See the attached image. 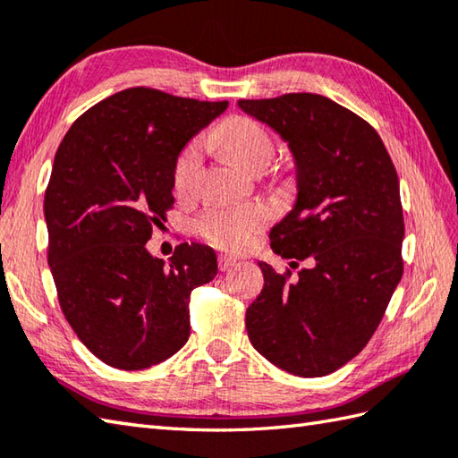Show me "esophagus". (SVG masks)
I'll return each instance as SVG.
<instances>
[{"label":"esophagus","mask_w":458,"mask_h":458,"mask_svg":"<svg viewBox=\"0 0 458 458\" xmlns=\"http://www.w3.org/2000/svg\"><path fill=\"white\" fill-rule=\"evenodd\" d=\"M236 264H238V258H232V256H226V254L218 256V267H220V271H226L230 267H234Z\"/></svg>","instance_id":"34e87169"}]
</instances>
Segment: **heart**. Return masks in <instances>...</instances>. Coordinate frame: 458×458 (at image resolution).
Listing matches in <instances>:
<instances>
[{
    "label": "heart",
    "instance_id": "b5f03b06",
    "mask_svg": "<svg viewBox=\"0 0 458 458\" xmlns=\"http://www.w3.org/2000/svg\"><path fill=\"white\" fill-rule=\"evenodd\" d=\"M228 157L248 171L266 169L276 155V143L264 125L244 115L224 120L214 133ZM202 161V141L192 140L184 148L173 169V182L179 192H187L197 179ZM269 220V210L259 204L242 208H212L204 212L197 228L204 240L222 250H246Z\"/></svg>",
    "mask_w": 458,
    "mask_h": 458
}]
</instances>
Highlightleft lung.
I'll use <instances>...</instances> for the list:
<instances>
[{
	"label": "left lung",
	"mask_w": 458,
	"mask_h": 458,
	"mask_svg": "<svg viewBox=\"0 0 458 458\" xmlns=\"http://www.w3.org/2000/svg\"><path fill=\"white\" fill-rule=\"evenodd\" d=\"M287 143L295 202L269 232L281 258L310 259L297 279L266 261L246 310L250 343L301 377L333 374L362 350L403 274L400 181L376 130L318 94L240 100ZM291 274V271H289Z\"/></svg>",
	"instance_id": "left-lung-1"
}]
</instances>
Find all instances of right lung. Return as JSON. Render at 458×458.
<instances>
[{
	"instance_id": "obj_1",
	"label": "right lung",
	"mask_w": 458,
	"mask_h": 458,
	"mask_svg": "<svg viewBox=\"0 0 458 458\" xmlns=\"http://www.w3.org/2000/svg\"><path fill=\"white\" fill-rule=\"evenodd\" d=\"M226 108L130 89L92 106L58 145L48 267L68 325L104 364L145 369L189 340V295L216 277V251L181 244L163 261L145 244L174 202L179 153Z\"/></svg>"
}]
</instances>
